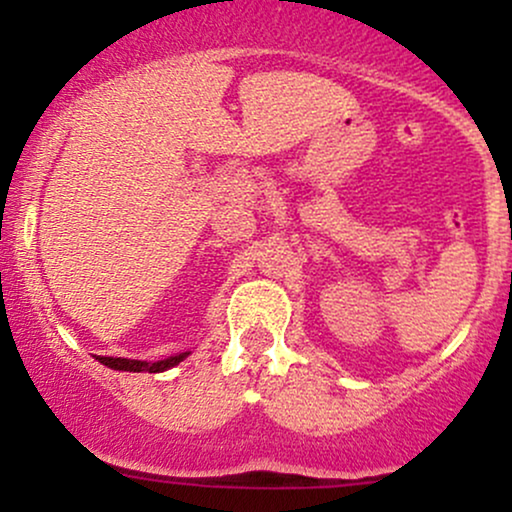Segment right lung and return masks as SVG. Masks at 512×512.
<instances>
[{"mask_svg":"<svg viewBox=\"0 0 512 512\" xmlns=\"http://www.w3.org/2000/svg\"><path fill=\"white\" fill-rule=\"evenodd\" d=\"M190 351H185V354H178V356H170V358H163V361H156V363H146V361H129V358H113V356H98V361L103 363V366L108 368H115V370H129V373H142V370H149V373H161V370H168L173 366H178V363L185 358Z\"/></svg>","mask_w":512,"mask_h":512,"instance_id":"right-lung-1","label":"right lung"}]
</instances>
